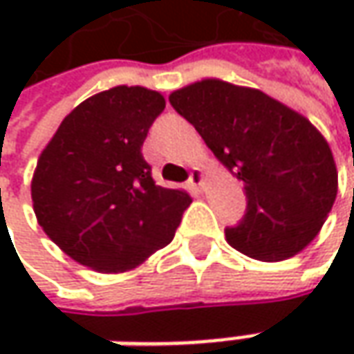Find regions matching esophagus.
<instances>
[{"label": "esophagus", "mask_w": 354, "mask_h": 354, "mask_svg": "<svg viewBox=\"0 0 354 354\" xmlns=\"http://www.w3.org/2000/svg\"><path fill=\"white\" fill-rule=\"evenodd\" d=\"M189 191H191V195H203V189H205V177H203V173L198 169H195L191 173V177H189Z\"/></svg>", "instance_id": "1"}]
</instances>
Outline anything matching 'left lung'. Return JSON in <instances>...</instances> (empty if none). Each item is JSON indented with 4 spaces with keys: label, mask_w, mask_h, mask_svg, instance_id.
Listing matches in <instances>:
<instances>
[{
    "label": "left lung",
    "mask_w": 354,
    "mask_h": 354,
    "mask_svg": "<svg viewBox=\"0 0 354 354\" xmlns=\"http://www.w3.org/2000/svg\"><path fill=\"white\" fill-rule=\"evenodd\" d=\"M226 169L244 183L246 212L225 230L232 248L279 262L317 236L337 197V167L317 128L256 88L207 78L171 92Z\"/></svg>",
    "instance_id": "1"
}]
</instances>
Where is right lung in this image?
<instances>
[{"label":"right lung","mask_w":354,"mask_h":354,"mask_svg":"<svg viewBox=\"0 0 354 354\" xmlns=\"http://www.w3.org/2000/svg\"><path fill=\"white\" fill-rule=\"evenodd\" d=\"M165 98L116 86L78 104L37 161L33 209L47 236L73 260L118 274L167 246L191 197L159 187L143 159Z\"/></svg>","instance_id":"obj_1"}]
</instances>
